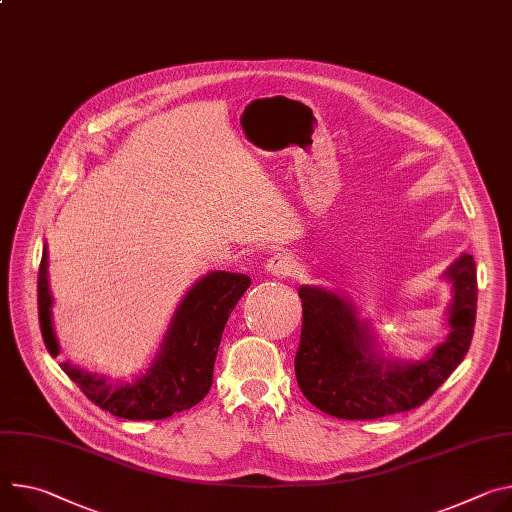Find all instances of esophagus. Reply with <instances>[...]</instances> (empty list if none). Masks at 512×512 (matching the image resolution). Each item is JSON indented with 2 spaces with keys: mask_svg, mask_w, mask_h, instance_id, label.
<instances>
[{
  "mask_svg": "<svg viewBox=\"0 0 512 512\" xmlns=\"http://www.w3.org/2000/svg\"><path fill=\"white\" fill-rule=\"evenodd\" d=\"M267 271L275 277H288L294 271V259L288 253H275L269 261H267Z\"/></svg>",
  "mask_w": 512,
  "mask_h": 512,
  "instance_id": "1",
  "label": "esophagus"
}]
</instances>
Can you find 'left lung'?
<instances>
[{
	"mask_svg": "<svg viewBox=\"0 0 512 512\" xmlns=\"http://www.w3.org/2000/svg\"><path fill=\"white\" fill-rule=\"evenodd\" d=\"M445 275L453 282L451 333L431 357L416 363L376 357L367 327L341 296L302 286V333L294 361L302 394L322 412L347 421L382 418L425 404L466 357L474 335V257L461 255Z\"/></svg>",
	"mask_w": 512,
	"mask_h": 512,
	"instance_id": "left-lung-1",
	"label": "left lung"
}]
</instances>
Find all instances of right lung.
<instances>
[{
  "label": "right lung",
  "mask_w": 512,
  "mask_h": 512,
  "mask_svg": "<svg viewBox=\"0 0 512 512\" xmlns=\"http://www.w3.org/2000/svg\"><path fill=\"white\" fill-rule=\"evenodd\" d=\"M249 286L251 277L243 273H208L183 298L153 367L132 384L112 386L71 363L61 367L91 402L128 421H159L188 410L210 392L224 324ZM51 304L44 247L38 267V320L46 349L57 357Z\"/></svg>",
  "instance_id": "obj_1"
}]
</instances>
